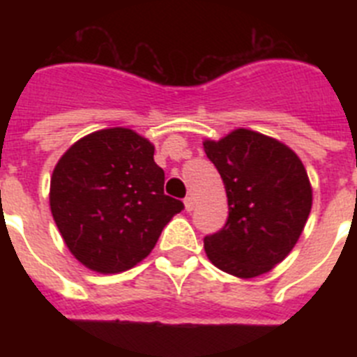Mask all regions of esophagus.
<instances>
[{
	"label": "esophagus",
	"mask_w": 357,
	"mask_h": 357,
	"mask_svg": "<svg viewBox=\"0 0 357 357\" xmlns=\"http://www.w3.org/2000/svg\"><path fill=\"white\" fill-rule=\"evenodd\" d=\"M184 206H185V211H188V213H191V211L195 209L193 197H185V198H184Z\"/></svg>",
	"instance_id": "obj_1"
}]
</instances>
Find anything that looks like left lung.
I'll return each mask as SVG.
<instances>
[{"instance_id":"obj_1","label":"left lung","mask_w":357,"mask_h":357,"mask_svg":"<svg viewBox=\"0 0 357 357\" xmlns=\"http://www.w3.org/2000/svg\"><path fill=\"white\" fill-rule=\"evenodd\" d=\"M204 150L225 184L227 223L204 238L207 257L250 279L284 259L307 222L313 191L301 159L279 141L239 128Z\"/></svg>"}]
</instances>
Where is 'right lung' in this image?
I'll return each mask as SVG.
<instances>
[{
	"label": "right lung",
	"mask_w": 357,
	"mask_h": 357,
	"mask_svg": "<svg viewBox=\"0 0 357 357\" xmlns=\"http://www.w3.org/2000/svg\"><path fill=\"white\" fill-rule=\"evenodd\" d=\"M50 206L71 254L100 273L143 261L184 204L164 195L150 141L128 128L94 132L53 169Z\"/></svg>",
	"instance_id": "obj_1"
}]
</instances>
